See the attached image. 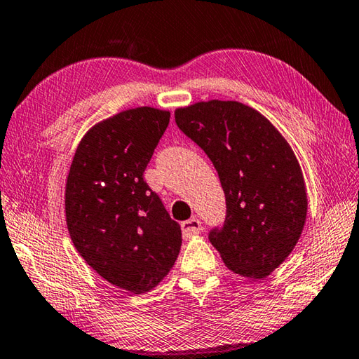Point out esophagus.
I'll use <instances>...</instances> for the list:
<instances>
[{"instance_id": "esophagus-1", "label": "esophagus", "mask_w": 359, "mask_h": 359, "mask_svg": "<svg viewBox=\"0 0 359 359\" xmlns=\"http://www.w3.org/2000/svg\"><path fill=\"white\" fill-rule=\"evenodd\" d=\"M201 231H202V224L198 218H190L182 223V233H184L185 238L198 236Z\"/></svg>"}]
</instances>
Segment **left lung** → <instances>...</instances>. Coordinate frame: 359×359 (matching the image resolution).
Masks as SVG:
<instances>
[{
	"instance_id": "8db88e82",
	"label": "left lung",
	"mask_w": 359,
	"mask_h": 359,
	"mask_svg": "<svg viewBox=\"0 0 359 359\" xmlns=\"http://www.w3.org/2000/svg\"><path fill=\"white\" fill-rule=\"evenodd\" d=\"M175 123L207 154L226 198V218L208 232L227 269L260 279L295 248L308 198L287 141L256 109L210 100L175 109Z\"/></svg>"
}]
</instances>
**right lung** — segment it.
Listing matches in <instances>:
<instances>
[{
	"label": "right lung",
	"mask_w": 359,
	"mask_h": 359,
	"mask_svg": "<svg viewBox=\"0 0 359 359\" xmlns=\"http://www.w3.org/2000/svg\"><path fill=\"white\" fill-rule=\"evenodd\" d=\"M171 113L141 107L102 121L84 135L66 184L72 242L88 265L119 289H154L179 256L182 231L144 171Z\"/></svg>",
	"instance_id": "1"
}]
</instances>
